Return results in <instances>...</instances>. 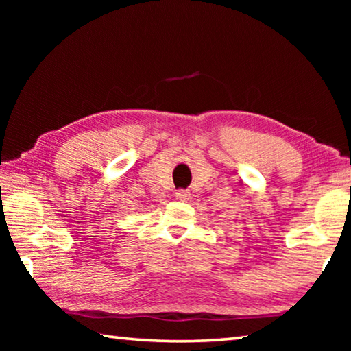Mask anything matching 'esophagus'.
<instances>
[{"label":"esophagus","instance_id":"esophagus-1","mask_svg":"<svg viewBox=\"0 0 351 351\" xmlns=\"http://www.w3.org/2000/svg\"><path fill=\"white\" fill-rule=\"evenodd\" d=\"M175 197L180 201H187V199H190V192H187V190H178Z\"/></svg>","mask_w":351,"mask_h":351}]
</instances>
